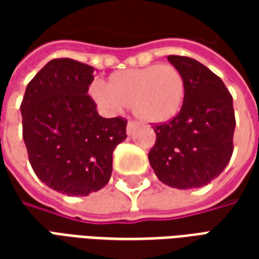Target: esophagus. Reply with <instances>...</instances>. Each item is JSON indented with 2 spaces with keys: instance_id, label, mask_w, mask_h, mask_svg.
<instances>
[{
  "instance_id": "obj_1",
  "label": "esophagus",
  "mask_w": 259,
  "mask_h": 259,
  "mask_svg": "<svg viewBox=\"0 0 259 259\" xmlns=\"http://www.w3.org/2000/svg\"><path fill=\"white\" fill-rule=\"evenodd\" d=\"M136 126H137V122H135V120H129V122H127V126H126L127 135H130V133L136 129Z\"/></svg>"
}]
</instances>
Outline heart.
I'll use <instances>...</instances> for the list:
<instances>
[{
    "label": "heart",
    "mask_w": 259,
    "mask_h": 259,
    "mask_svg": "<svg viewBox=\"0 0 259 259\" xmlns=\"http://www.w3.org/2000/svg\"><path fill=\"white\" fill-rule=\"evenodd\" d=\"M93 100L109 113L130 107L147 123H163L174 119L183 107L186 80L175 65H148L112 73L90 89Z\"/></svg>",
    "instance_id": "heart-1"
}]
</instances>
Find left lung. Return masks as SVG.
I'll return each mask as SVG.
<instances>
[{"label":"left lung","mask_w":259,"mask_h":259,"mask_svg":"<svg viewBox=\"0 0 259 259\" xmlns=\"http://www.w3.org/2000/svg\"><path fill=\"white\" fill-rule=\"evenodd\" d=\"M168 61L185 76V102L174 119L154 126L157 140L148 161L165 185L202 187L222 174L233 154V98L222 79L198 61L180 55Z\"/></svg>","instance_id":"left-lung-1"}]
</instances>
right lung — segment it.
Returning <instances> with one entry per match:
<instances>
[{
    "instance_id": "1",
    "label": "right lung",
    "mask_w": 259,
    "mask_h": 259,
    "mask_svg": "<svg viewBox=\"0 0 259 259\" xmlns=\"http://www.w3.org/2000/svg\"><path fill=\"white\" fill-rule=\"evenodd\" d=\"M93 73L74 59H53L30 80L20 104L31 168L66 195H89L107 185L113 150L127 137L126 119L97 112L87 94Z\"/></svg>"
}]
</instances>
